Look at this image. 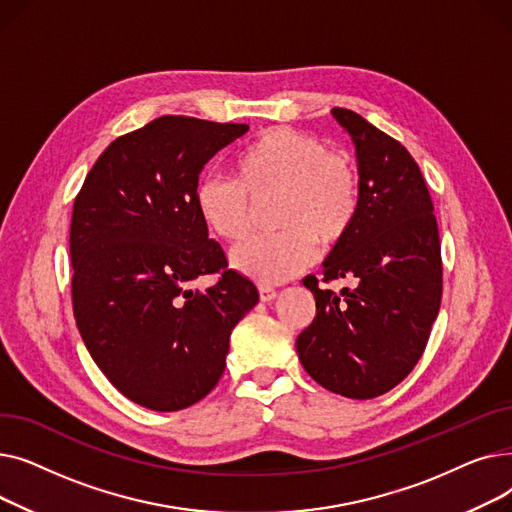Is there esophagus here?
<instances>
[{
  "label": "esophagus",
  "instance_id": "obj_1",
  "mask_svg": "<svg viewBox=\"0 0 512 512\" xmlns=\"http://www.w3.org/2000/svg\"><path fill=\"white\" fill-rule=\"evenodd\" d=\"M259 299H261V303H270L272 299H276V290L272 286L259 284Z\"/></svg>",
  "mask_w": 512,
  "mask_h": 512
}]
</instances>
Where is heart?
<instances>
[{
  "label": "heart",
  "mask_w": 512,
  "mask_h": 512,
  "mask_svg": "<svg viewBox=\"0 0 512 512\" xmlns=\"http://www.w3.org/2000/svg\"><path fill=\"white\" fill-rule=\"evenodd\" d=\"M234 180L203 176L193 203L203 226L228 242L245 238L255 205L278 199L274 226L232 251V267L259 284H278L301 272L321 247H336L351 234L361 209V178L346 157L313 134L270 128L242 149Z\"/></svg>",
  "instance_id": "1"
}]
</instances>
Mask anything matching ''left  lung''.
Masks as SVG:
<instances>
[{"mask_svg": "<svg viewBox=\"0 0 512 512\" xmlns=\"http://www.w3.org/2000/svg\"><path fill=\"white\" fill-rule=\"evenodd\" d=\"M351 134L361 178L359 218L326 257L324 280H348L340 294L303 280L315 317L297 338L311 378L346 398H375L421 359L442 301V257L434 203L411 153L363 116L336 107Z\"/></svg>", "mask_w": 512, "mask_h": 512, "instance_id": "left-lung-1", "label": "left lung"}]
</instances>
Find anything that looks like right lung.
<instances>
[{"label": "right lung", "instance_id": "obj_1", "mask_svg": "<svg viewBox=\"0 0 512 512\" xmlns=\"http://www.w3.org/2000/svg\"><path fill=\"white\" fill-rule=\"evenodd\" d=\"M247 130L161 116L107 147L74 201L78 332L105 378L145 409L180 411L207 396L234 326L259 301L249 278L226 270L193 203L207 161ZM215 271L218 285L190 286Z\"/></svg>", "mask_w": 512, "mask_h": 512}]
</instances>
